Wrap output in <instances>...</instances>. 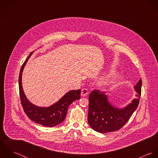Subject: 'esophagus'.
<instances>
[{"mask_svg":"<svg viewBox=\"0 0 158 158\" xmlns=\"http://www.w3.org/2000/svg\"><path fill=\"white\" fill-rule=\"evenodd\" d=\"M88 94V90L86 88H83L81 89V95L83 97L86 96Z\"/></svg>","mask_w":158,"mask_h":158,"instance_id":"esophagus-1","label":"esophagus"}]
</instances>
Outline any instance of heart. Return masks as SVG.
I'll return each mask as SVG.
<instances>
[{
	"label": "heart",
	"mask_w": 158,
	"mask_h": 158,
	"mask_svg": "<svg viewBox=\"0 0 158 158\" xmlns=\"http://www.w3.org/2000/svg\"><path fill=\"white\" fill-rule=\"evenodd\" d=\"M116 77V74L114 72H111L110 73H109L108 75H106L105 77H103L102 79V83L103 84V85H105V84H108L109 83H110L113 79H114Z\"/></svg>",
	"instance_id": "obj_1"
}]
</instances>
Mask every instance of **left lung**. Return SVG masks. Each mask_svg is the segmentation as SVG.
Here are the masks:
<instances>
[{"label":"left lung","mask_w":158,"mask_h":158,"mask_svg":"<svg viewBox=\"0 0 158 158\" xmlns=\"http://www.w3.org/2000/svg\"><path fill=\"white\" fill-rule=\"evenodd\" d=\"M142 80L135 86L137 98L126 107L119 109L113 106L104 91L92 90L89 95L88 120L90 127L97 132L106 133L120 130L129 120L138 106L141 95Z\"/></svg>","instance_id":"obj_1"}]
</instances>
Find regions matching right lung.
I'll return each mask as SVG.
<instances>
[{"instance_id": "1", "label": "right lung", "mask_w": 158, "mask_h": 158, "mask_svg": "<svg viewBox=\"0 0 158 158\" xmlns=\"http://www.w3.org/2000/svg\"><path fill=\"white\" fill-rule=\"evenodd\" d=\"M33 53H30L23 63L19 73V88L21 104L24 112L32 121L46 127H53L64 121L69 106L73 102L80 99L81 92L80 89L70 90L58 102L48 107H40L30 103L23 90L22 73L26 63Z\"/></svg>"}]
</instances>
